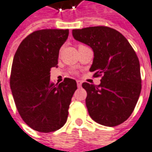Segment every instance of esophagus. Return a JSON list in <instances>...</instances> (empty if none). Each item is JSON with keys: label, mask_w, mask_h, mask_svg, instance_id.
<instances>
[{"label": "esophagus", "mask_w": 152, "mask_h": 152, "mask_svg": "<svg viewBox=\"0 0 152 152\" xmlns=\"http://www.w3.org/2000/svg\"><path fill=\"white\" fill-rule=\"evenodd\" d=\"M76 83H77V86H78V88H80V87H81V84H82V82H81L80 80H76Z\"/></svg>", "instance_id": "esophagus-1"}]
</instances>
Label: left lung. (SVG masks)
<instances>
[{"mask_svg": "<svg viewBox=\"0 0 152 152\" xmlns=\"http://www.w3.org/2000/svg\"><path fill=\"white\" fill-rule=\"evenodd\" d=\"M74 39L94 52L90 72L102 76L100 84L84 82L88 113L96 123L114 127L133 112L142 90L140 63L135 51L121 33L106 26L73 29Z\"/></svg>", "mask_w": 152, "mask_h": 152, "instance_id": "1", "label": "left lung"}]
</instances>
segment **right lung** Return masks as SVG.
<instances>
[{"label":"right lung","instance_id":"obj_1","mask_svg":"<svg viewBox=\"0 0 152 152\" xmlns=\"http://www.w3.org/2000/svg\"><path fill=\"white\" fill-rule=\"evenodd\" d=\"M68 34V29L33 32L14 56L10 79L12 95L22 119L35 131H57L67 120L76 81L65 78L55 85L50 71L58 67L59 50Z\"/></svg>","mask_w":152,"mask_h":152}]
</instances>
